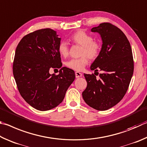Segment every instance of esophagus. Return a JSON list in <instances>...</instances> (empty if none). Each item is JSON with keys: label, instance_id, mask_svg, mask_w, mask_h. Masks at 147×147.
Masks as SVG:
<instances>
[{"label": "esophagus", "instance_id": "obj_1", "mask_svg": "<svg viewBox=\"0 0 147 147\" xmlns=\"http://www.w3.org/2000/svg\"><path fill=\"white\" fill-rule=\"evenodd\" d=\"M75 74H76V78H81V77H82V74L81 73H80V72H78V71H76V73H75Z\"/></svg>", "mask_w": 147, "mask_h": 147}]
</instances>
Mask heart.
I'll return each mask as SVG.
<instances>
[{
    "label": "heart",
    "instance_id": "1",
    "mask_svg": "<svg viewBox=\"0 0 147 147\" xmlns=\"http://www.w3.org/2000/svg\"><path fill=\"white\" fill-rule=\"evenodd\" d=\"M70 40L75 45L82 46L81 57L71 59L66 63L68 68L80 71L88 63V58L94 60L98 57L102 50V44L99 40H94L93 37L82 30L77 31L71 36ZM69 46L67 42L61 41L59 44L58 51L61 56L66 57L69 54Z\"/></svg>",
    "mask_w": 147,
    "mask_h": 147
}]
</instances>
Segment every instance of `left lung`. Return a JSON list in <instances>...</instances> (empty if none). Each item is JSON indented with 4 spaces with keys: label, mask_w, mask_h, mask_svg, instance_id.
Wrapping results in <instances>:
<instances>
[{
    "label": "left lung",
    "mask_w": 147,
    "mask_h": 147,
    "mask_svg": "<svg viewBox=\"0 0 147 147\" xmlns=\"http://www.w3.org/2000/svg\"><path fill=\"white\" fill-rule=\"evenodd\" d=\"M91 31L101 35L102 45L90 68L102 73L98 79V72L97 75L84 74L87 87L82 95L87 105L102 111L117 105L127 93L133 75L134 59L129 41L119 28L103 22Z\"/></svg>",
    "instance_id": "left-lung-1"
}]
</instances>
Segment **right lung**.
Wrapping results in <instances>:
<instances>
[{"instance_id":"obj_1","label":"right lung","mask_w":147,"mask_h":147,"mask_svg":"<svg viewBox=\"0 0 147 147\" xmlns=\"http://www.w3.org/2000/svg\"><path fill=\"white\" fill-rule=\"evenodd\" d=\"M60 42L53 30H38L24 36L15 50L13 74L17 88L30 106L40 111L62 102L76 78L73 69L61 67ZM51 68H61L58 75L49 73Z\"/></svg>"}]
</instances>
